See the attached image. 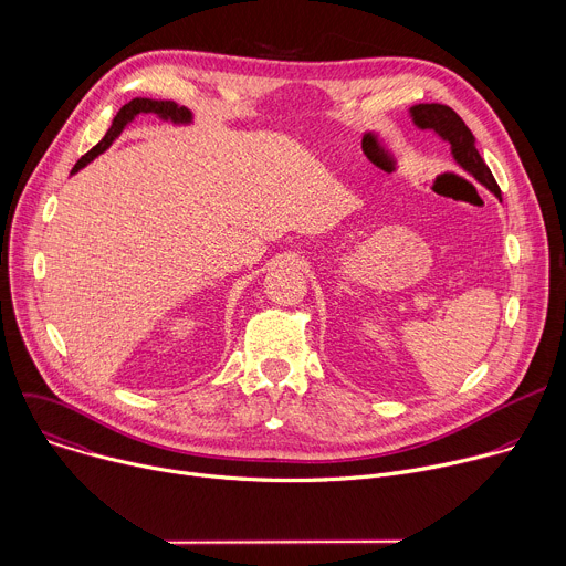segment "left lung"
<instances>
[{"label":"left lung","instance_id":"obj_1","mask_svg":"<svg viewBox=\"0 0 566 566\" xmlns=\"http://www.w3.org/2000/svg\"><path fill=\"white\" fill-rule=\"evenodd\" d=\"M412 118L421 129H434L443 140L450 143L452 156L457 164L470 172L479 184L486 186L500 201H502V190L491 172V168L483 164L481 154L474 147V136L468 129V125L461 120V116L450 109L448 105L439 103H426V105H415Z\"/></svg>","mask_w":566,"mask_h":566}]
</instances>
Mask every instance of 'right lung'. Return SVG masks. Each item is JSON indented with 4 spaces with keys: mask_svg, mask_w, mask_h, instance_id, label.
<instances>
[{
    "mask_svg": "<svg viewBox=\"0 0 566 566\" xmlns=\"http://www.w3.org/2000/svg\"><path fill=\"white\" fill-rule=\"evenodd\" d=\"M138 114H156V116L166 118V120H172V123H190V120H192L190 109H188V107H179V105L172 103V101L134 98V101H129L127 105L120 107V112L114 116V123H112V127L107 129V134L103 136V140H101L96 147H92L83 158L77 160V164H75L73 170H71V175H75L77 170H83V168L90 164V160H94L98 154H103V151L120 136V132L125 129V125L132 123L134 116H138Z\"/></svg>",
    "mask_w": 566,
    "mask_h": 566,
    "instance_id": "right-lung-1",
    "label": "right lung"
}]
</instances>
